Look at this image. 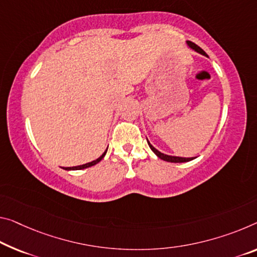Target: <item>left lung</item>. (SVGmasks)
Here are the masks:
<instances>
[{
    "mask_svg": "<svg viewBox=\"0 0 257 257\" xmlns=\"http://www.w3.org/2000/svg\"><path fill=\"white\" fill-rule=\"evenodd\" d=\"M187 46H188L191 49L196 51V53H199V54H201V55H203V56H207V57H208V55L206 54V51L201 49L200 47L197 46V45H195L194 42L187 41ZM147 142H148V146H149V147H151L152 151L156 154V156L160 157V159L163 160V161L171 162V163H184V162H189V161H192V160L195 159V157H179V156L167 155V154H163V153H161V152L157 151V149H156L155 147H154V146L151 144V142L148 141V139H147Z\"/></svg>",
    "mask_w": 257,
    "mask_h": 257,
    "instance_id": "left-lung-1",
    "label": "left lung"
}]
</instances>
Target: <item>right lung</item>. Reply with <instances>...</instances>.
<instances>
[{"mask_svg": "<svg viewBox=\"0 0 257 257\" xmlns=\"http://www.w3.org/2000/svg\"><path fill=\"white\" fill-rule=\"evenodd\" d=\"M106 151H108V149H106ZM106 151L102 154V155L98 157V159H96V160H94V161H92V162H89V163H86V164H82V165H78V167H70V168H63L64 170H81V169H86V168H89V167H93V165H95V164H97L98 162H100L102 159H103L104 157V155L106 154Z\"/></svg>", "mask_w": 257, "mask_h": 257, "instance_id": "obj_1", "label": "right lung"}]
</instances>
